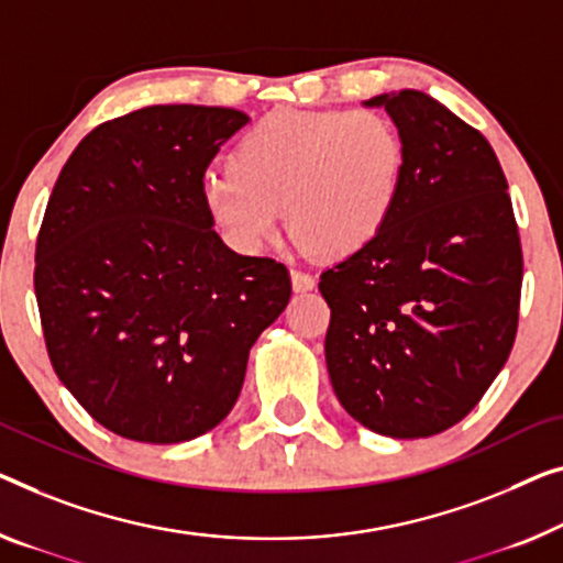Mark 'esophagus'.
<instances>
[{"instance_id": "obj_1", "label": "esophagus", "mask_w": 563, "mask_h": 563, "mask_svg": "<svg viewBox=\"0 0 563 563\" xmlns=\"http://www.w3.org/2000/svg\"><path fill=\"white\" fill-rule=\"evenodd\" d=\"M290 280H292V290H298V292H306V290H313L316 288L313 275L303 273V271H292L290 273Z\"/></svg>"}]
</instances>
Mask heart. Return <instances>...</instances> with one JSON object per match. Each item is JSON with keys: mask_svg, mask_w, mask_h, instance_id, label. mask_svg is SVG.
Here are the masks:
<instances>
[{"mask_svg": "<svg viewBox=\"0 0 563 563\" xmlns=\"http://www.w3.org/2000/svg\"><path fill=\"white\" fill-rule=\"evenodd\" d=\"M405 141L376 111H275L240 139L232 169L201 179V205L238 253H260L285 222L321 257L379 238L397 207Z\"/></svg>", "mask_w": 563, "mask_h": 563, "instance_id": "heart-1", "label": "heart"}]
</instances>
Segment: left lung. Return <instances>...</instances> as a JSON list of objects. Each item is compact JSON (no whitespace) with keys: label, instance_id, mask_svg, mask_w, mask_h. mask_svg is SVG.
Listing matches in <instances>:
<instances>
[{"label":"left lung","instance_id":"obj_1","mask_svg":"<svg viewBox=\"0 0 563 563\" xmlns=\"http://www.w3.org/2000/svg\"><path fill=\"white\" fill-rule=\"evenodd\" d=\"M384 108L405 141V176L384 232L321 273L331 308L325 366L343 409L394 440L457 424L508 362L523 255L508 181L481 131L432 96Z\"/></svg>","mask_w":563,"mask_h":563}]
</instances>
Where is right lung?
<instances>
[{"instance_id": "obj_1", "label": "right lung", "mask_w": 563, "mask_h": 563, "mask_svg": "<svg viewBox=\"0 0 563 563\" xmlns=\"http://www.w3.org/2000/svg\"><path fill=\"white\" fill-rule=\"evenodd\" d=\"M247 123L234 108H139L90 131L49 195L35 253L49 362L125 440L220 424L290 300L288 267L234 253L201 205L207 166Z\"/></svg>"}]
</instances>
